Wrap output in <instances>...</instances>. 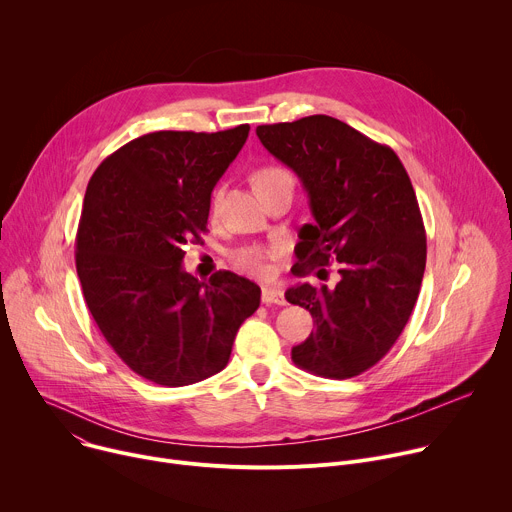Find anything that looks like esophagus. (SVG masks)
Masks as SVG:
<instances>
[{
  "label": "esophagus",
  "instance_id": "34e87169",
  "mask_svg": "<svg viewBox=\"0 0 512 512\" xmlns=\"http://www.w3.org/2000/svg\"><path fill=\"white\" fill-rule=\"evenodd\" d=\"M261 302L267 304V306H271V304H275V306H285V304H287V302H285V296H283V291H279V289H275V287H263V291H261Z\"/></svg>",
  "mask_w": 512,
  "mask_h": 512
}]
</instances>
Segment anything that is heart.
Returning a JSON list of instances; mask_svg holds the SVG:
<instances>
[{"mask_svg": "<svg viewBox=\"0 0 512 512\" xmlns=\"http://www.w3.org/2000/svg\"><path fill=\"white\" fill-rule=\"evenodd\" d=\"M281 180H291V174L279 166H265L261 168L255 178H253V184L257 190L269 186V184H275V182H281ZM294 182V180H291ZM218 204H221V192H214L212 194V202H210V208L212 212H216ZM283 253V245L275 243V245H269V247H259V245H251V247H241L233 253V263L243 269V271H249V273H257V275H265L269 273V261L279 257Z\"/></svg>", "mask_w": 512, "mask_h": 512, "instance_id": "b5f03b06", "label": "heart"}]
</instances>
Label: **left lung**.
<instances>
[{"mask_svg": "<svg viewBox=\"0 0 512 512\" xmlns=\"http://www.w3.org/2000/svg\"><path fill=\"white\" fill-rule=\"evenodd\" d=\"M257 137L310 198L316 223L300 231L296 275L338 263L334 287L285 291L316 324L291 360L324 379L356 377L391 350L419 296L427 243L411 180L389 145L328 115L259 125Z\"/></svg>", "mask_w": 512, "mask_h": 512, "instance_id": "left-lung-1", "label": "left lung"}]
</instances>
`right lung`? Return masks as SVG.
<instances>
[{"label":"right lung","mask_w":512,"mask_h":512,"mask_svg":"<svg viewBox=\"0 0 512 512\" xmlns=\"http://www.w3.org/2000/svg\"><path fill=\"white\" fill-rule=\"evenodd\" d=\"M249 125L216 133L154 131L95 170L77 231V273L109 346L139 377L184 387L221 373L241 324L261 302L231 271L198 281L184 245L206 231L210 194Z\"/></svg>","instance_id":"obj_1"}]
</instances>
